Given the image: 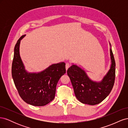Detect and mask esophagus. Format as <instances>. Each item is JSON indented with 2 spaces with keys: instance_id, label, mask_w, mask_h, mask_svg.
<instances>
[{
  "instance_id": "obj_1",
  "label": "esophagus",
  "mask_w": 128,
  "mask_h": 128,
  "mask_svg": "<svg viewBox=\"0 0 128 128\" xmlns=\"http://www.w3.org/2000/svg\"><path fill=\"white\" fill-rule=\"evenodd\" d=\"M70 66V64H69V63H67L66 64V70Z\"/></svg>"
}]
</instances>
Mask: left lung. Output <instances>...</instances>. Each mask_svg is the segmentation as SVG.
Segmentation results:
<instances>
[{
    "label": "left lung",
    "instance_id": "obj_1",
    "mask_svg": "<svg viewBox=\"0 0 128 128\" xmlns=\"http://www.w3.org/2000/svg\"><path fill=\"white\" fill-rule=\"evenodd\" d=\"M110 45L111 65L110 70L100 82L89 78L82 68L74 64L67 70L76 97L83 104L95 105L109 95L114 86L115 77V62Z\"/></svg>",
    "mask_w": 128,
    "mask_h": 128
}]
</instances>
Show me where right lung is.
<instances>
[{
    "instance_id": "1",
    "label": "right lung",
    "mask_w": 128,
    "mask_h": 128,
    "mask_svg": "<svg viewBox=\"0 0 128 128\" xmlns=\"http://www.w3.org/2000/svg\"><path fill=\"white\" fill-rule=\"evenodd\" d=\"M25 36L19 38L15 46L12 75L19 95L26 103L45 106L55 97L57 83L66 73V64H54L38 72H27L20 55V42Z\"/></svg>"
}]
</instances>
